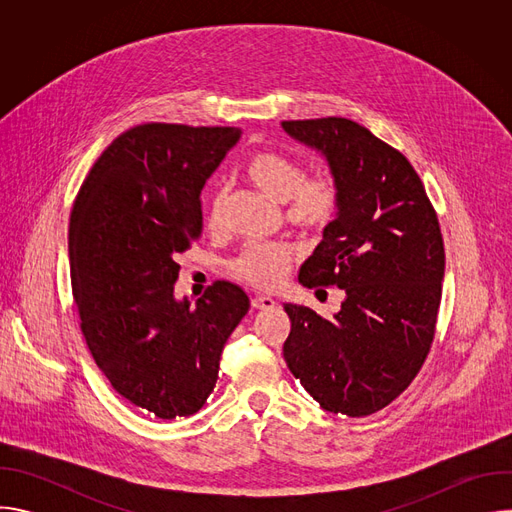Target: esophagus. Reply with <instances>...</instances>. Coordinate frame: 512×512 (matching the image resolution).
Instances as JSON below:
<instances>
[{
  "label": "esophagus",
  "mask_w": 512,
  "mask_h": 512,
  "mask_svg": "<svg viewBox=\"0 0 512 512\" xmlns=\"http://www.w3.org/2000/svg\"><path fill=\"white\" fill-rule=\"evenodd\" d=\"M251 306H253L255 310H271V308L275 306V300L269 298V296H255V298L251 300Z\"/></svg>",
  "instance_id": "34e87169"
}]
</instances>
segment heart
Instances as JSON below:
<instances>
[{"label":"heart","mask_w":512,"mask_h":512,"mask_svg":"<svg viewBox=\"0 0 512 512\" xmlns=\"http://www.w3.org/2000/svg\"><path fill=\"white\" fill-rule=\"evenodd\" d=\"M247 178L271 200L285 204V221L302 231H324L338 212L340 190L330 174L306 176L300 162L279 152L261 150L247 162ZM223 225V196L218 194L208 214V227ZM300 261L291 243H247L231 261V271L255 289H277Z\"/></svg>","instance_id":"obj_1"}]
</instances>
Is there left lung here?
<instances>
[{"mask_svg": "<svg viewBox=\"0 0 512 512\" xmlns=\"http://www.w3.org/2000/svg\"><path fill=\"white\" fill-rule=\"evenodd\" d=\"M281 125L326 156L340 190L338 216L300 283L346 296L332 320L283 304V358L322 409L371 415L411 385L429 354L446 269L440 223L409 160L367 127L344 117Z\"/></svg>", "mask_w": 512, "mask_h": 512, "instance_id": "left-lung-1", "label": "left lung"}]
</instances>
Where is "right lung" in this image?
<instances>
[{"label":"right lung","mask_w":512,"mask_h":512,"mask_svg":"<svg viewBox=\"0 0 512 512\" xmlns=\"http://www.w3.org/2000/svg\"><path fill=\"white\" fill-rule=\"evenodd\" d=\"M239 137V127L135 125L99 156L72 204L81 332L111 387L158 419L204 405L251 306L229 281H214L196 308L174 298L176 259L202 233L200 192Z\"/></svg>","instance_id":"1"}]
</instances>
